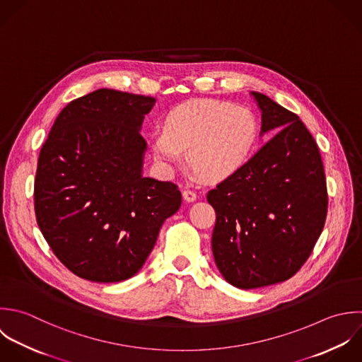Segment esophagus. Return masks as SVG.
<instances>
[{"label": "esophagus", "mask_w": 362, "mask_h": 362, "mask_svg": "<svg viewBox=\"0 0 362 362\" xmlns=\"http://www.w3.org/2000/svg\"><path fill=\"white\" fill-rule=\"evenodd\" d=\"M183 199H185L186 202H194V200L197 199V194H196V192L187 189V190L183 192Z\"/></svg>", "instance_id": "obj_1"}]
</instances>
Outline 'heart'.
Returning <instances> with one entry per match:
<instances>
[{"mask_svg": "<svg viewBox=\"0 0 362 362\" xmlns=\"http://www.w3.org/2000/svg\"><path fill=\"white\" fill-rule=\"evenodd\" d=\"M259 125L243 105L199 98L172 108L163 128L151 134L156 162L166 172L177 166L187 151L189 165L206 180L220 182L238 173L251 159Z\"/></svg>", "mask_w": 362, "mask_h": 362, "instance_id": "b5f03b06", "label": "heart"}]
</instances>
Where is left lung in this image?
Listing matches in <instances>:
<instances>
[{
    "label": "left lung",
    "mask_w": 362,
    "mask_h": 362,
    "mask_svg": "<svg viewBox=\"0 0 362 362\" xmlns=\"http://www.w3.org/2000/svg\"><path fill=\"white\" fill-rule=\"evenodd\" d=\"M261 135L277 132L234 176L207 193L216 210L211 248L224 279L240 289L292 278L310 257L327 216V186L315 138L299 117L251 91Z\"/></svg>",
    "instance_id": "obj_1"
}]
</instances>
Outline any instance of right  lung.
Listing matches in <instances>:
<instances>
[{
  "label": "right lung",
  "mask_w": 362,
  "mask_h": 362,
  "mask_svg": "<svg viewBox=\"0 0 362 362\" xmlns=\"http://www.w3.org/2000/svg\"><path fill=\"white\" fill-rule=\"evenodd\" d=\"M155 101L98 88L60 111L40 149L36 221L57 259L83 279L134 276L182 204L175 183L142 175L139 131Z\"/></svg>",
  "instance_id": "1"
}]
</instances>
